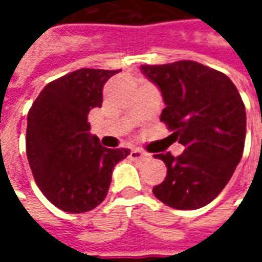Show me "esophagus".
<instances>
[{
    "label": "esophagus",
    "instance_id": "esophagus-1",
    "mask_svg": "<svg viewBox=\"0 0 262 262\" xmlns=\"http://www.w3.org/2000/svg\"><path fill=\"white\" fill-rule=\"evenodd\" d=\"M129 157L134 159V160H146V159L150 157V155L146 153V151H143V150H140V148H131Z\"/></svg>",
    "mask_w": 262,
    "mask_h": 262
}]
</instances>
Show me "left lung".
Instances as JSON below:
<instances>
[{"instance_id": "8db88e82", "label": "left lung", "mask_w": 262, "mask_h": 262, "mask_svg": "<svg viewBox=\"0 0 262 262\" xmlns=\"http://www.w3.org/2000/svg\"><path fill=\"white\" fill-rule=\"evenodd\" d=\"M162 90L166 107L160 121L184 153L155 155L167 175L153 188L157 200L176 210L207 206L227 185L244 153L247 114L232 80L195 61L141 66Z\"/></svg>"}]
</instances>
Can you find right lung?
Here are the masks:
<instances>
[{"instance_id": "add662e5", "label": "right lung", "mask_w": 262, "mask_h": 262, "mask_svg": "<svg viewBox=\"0 0 262 262\" xmlns=\"http://www.w3.org/2000/svg\"><path fill=\"white\" fill-rule=\"evenodd\" d=\"M119 70L81 68L48 83L27 115L26 153L42 194L59 210L86 213L107 195L112 169L128 148H106L90 137L87 115L103 102Z\"/></svg>"}]
</instances>
